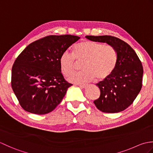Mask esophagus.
<instances>
[{
	"mask_svg": "<svg viewBox=\"0 0 153 153\" xmlns=\"http://www.w3.org/2000/svg\"><path fill=\"white\" fill-rule=\"evenodd\" d=\"M79 86L80 88H82V89H85V88H86V87H87L86 85H79Z\"/></svg>",
	"mask_w": 153,
	"mask_h": 153,
	"instance_id": "1",
	"label": "esophagus"
}]
</instances>
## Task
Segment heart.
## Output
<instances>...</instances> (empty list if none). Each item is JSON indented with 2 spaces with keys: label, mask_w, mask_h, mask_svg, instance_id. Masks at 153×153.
I'll list each match as a JSON object with an SVG mask.
<instances>
[{
  "label": "heart",
  "mask_w": 153,
  "mask_h": 153,
  "mask_svg": "<svg viewBox=\"0 0 153 153\" xmlns=\"http://www.w3.org/2000/svg\"><path fill=\"white\" fill-rule=\"evenodd\" d=\"M118 55L115 48L110 45L84 40L74 47V53L65 51L60 58L61 72L65 76H70L78 63H83L82 73L71 74L68 80L71 83L83 84L96 78L104 81L114 71Z\"/></svg>",
  "instance_id": "obj_1"
}]
</instances>
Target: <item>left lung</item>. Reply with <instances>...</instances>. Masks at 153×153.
Wrapping results in <instances>:
<instances>
[{"label":"left lung","instance_id":"1","mask_svg":"<svg viewBox=\"0 0 153 153\" xmlns=\"http://www.w3.org/2000/svg\"><path fill=\"white\" fill-rule=\"evenodd\" d=\"M86 38L111 45L118 55L116 66L111 76L97 84L100 95L94 104L102 112L123 111L134 102L141 89L143 68L141 60L128 43L116 37L87 35Z\"/></svg>","mask_w":153,"mask_h":153}]
</instances>
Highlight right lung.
<instances>
[{"mask_svg":"<svg viewBox=\"0 0 153 153\" xmlns=\"http://www.w3.org/2000/svg\"><path fill=\"white\" fill-rule=\"evenodd\" d=\"M79 37L48 35L30 44L12 68L11 85L25 111L45 114L53 111L72 85L61 73L60 58Z\"/></svg>","mask_w":153,"mask_h":153,"instance_id":"obj_1","label":"right lung"}]
</instances>
